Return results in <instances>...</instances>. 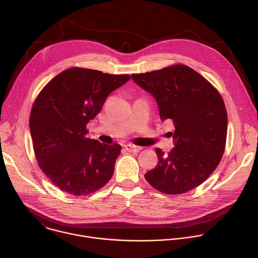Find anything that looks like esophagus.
I'll list each match as a JSON object with an SVG mask.
<instances>
[{
    "label": "esophagus",
    "mask_w": 258,
    "mask_h": 258,
    "mask_svg": "<svg viewBox=\"0 0 258 258\" xmlns=\"http://www.w3.org/2000/svg\"><path fill=\"white\" fill-rule=\"evenodd\" d=\"M124 149L127 151V152H133V153H137L139 152L142 148L139 146H136V145H132V144H126L124 145Z\"/></svg>",
    "instance_id": "34e87169"
}]
</instances>
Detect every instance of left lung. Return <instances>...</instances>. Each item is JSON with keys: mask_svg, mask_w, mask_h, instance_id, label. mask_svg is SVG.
<instances>
[{"mask_svg": "<svg viewBox=\"0 0 258 258\" xmlns=\"http://www.w3.org/2000/svg\"><path fill=\"white\" fill-rule=\"evenodd\" d=\"M133 81L157 102L162 121L171 119L174 148H157L158 163L145 174L152 187L170 195L188 192L207 179L223 157L228 114L223 98L186 65L133 75Z\"/></svg>", "mask_w": 258, "mask_h": 258, "instance_id": "left-lung-1", "label": "left lung"}]
</instances>
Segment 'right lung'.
Instances as JSON below:
<instances>
[{"mask_svg": "<svg viewBox=\"0 0 258 258\" xmlns=\"http://www.w3.org/2000/svg\"><path fill=\"white\" fill-rule=\"evenodd\" d=\"M130 80L127 75L75 67L59 73L34 101L29 118L33 150L60 190L88 195L111 178L121 146L88 139L87 124L108 95Z\"/></svg>", "mask_w": 258, "mask_h": 258, "instance_id": "obj_1", "label": "right lung"}]
</instances>
